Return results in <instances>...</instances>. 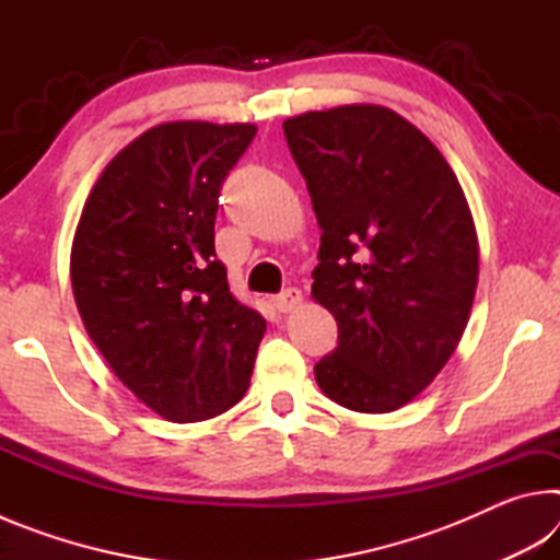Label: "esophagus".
Listing matches in <instances>:
<instances>
[{"mask_svg": "<svg viewBox=\"0 0 560 560\" xmlns=\"http://www.w3.org/2000/svg\"><path fill=\"white\" fill-rule=\"evenodd\" d=\"M301 301H303V293L299 289L289 287V289H283L277 299H273V306H277L281 314H289V311L296 308Z\"/></svg>", "mask_w": 560, "mask_h": 560, "instance_id": "34e87169", "label": "esophagus"}]
</instances>
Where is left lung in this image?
Instances as JSON below:
<instances>
[{
  "mask_svg": "<svg viewBox=\"0 0 560 560\" xmlns=\"http://www.w3.org/2000/svg\"><path fill=\"white\" fill-rule=\"evenodd\" d=\"M320 226L311 296L338 324L316 383L355 412H393L447 365L479 279L477 230L432 140L371 103L283 120Z\"/></svg>",
  "mask_w": 560,
  "mask_h": 560,
  "instance_id": "obj_1",
  "label": "left lung"
}]
</instances>
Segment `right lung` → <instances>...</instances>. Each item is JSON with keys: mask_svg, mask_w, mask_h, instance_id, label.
<instances>
[{"mask_svg": "<svg viewBox=\"0 0 560 560\" xmlns=\"http://www.w3.org/2000/svg\"><path fill=\"white\" fill-rule=\"evenodd\" d=\"M254 136L252 122L145 130L103 170L75 226L83 326L118 381L170 422L240 402L267 330L214 254L220 189Z\"/></svg>", "mask_w": 560, "mask_h": 560, "instance_id": "add662e5", "label": "right lung"}]
</instances>
